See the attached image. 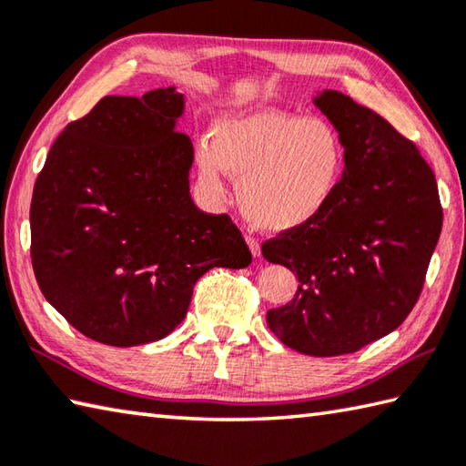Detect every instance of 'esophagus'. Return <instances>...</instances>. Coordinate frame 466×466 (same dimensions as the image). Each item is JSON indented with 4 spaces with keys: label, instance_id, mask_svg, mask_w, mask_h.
Returning a JSON list of instances; mask_svg holds the SVG:
<instances>
[{
    "label": "esophagus",
    "instance_id": "esophagus-1",
    "mask_svg": "<svg viewBox=\"0 0 466 466\" xmlns=\"http://www.w3.org/2000/svg\"><path fill=\"white\" fill-rule=\"evenodd\" d=\"M247 244H248V248L252 252V257H260V242L255 238V236L247 234Z\"/></svg>",
    "mask_w": 466,
    "mask_h": 466
}]
</instances>
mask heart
<instances>
[{"mask_svg": "<svg viewBox=\"0 0 466 466\" xmlns=\"http://www.w3.org/2000/svg\"><path fill=\"white\" fill-rule=\"evenodd\" d=\"M344 163V145L328 122L270 107L224 116L214 142L196 147L201 189L222 201L228 171L240 177L242 214L267 232H291L316 219L334 198Z\"/></svg>", "mask_w": 466, "mask_h": 466, "instance_id": "heart-1", "label": "heart"}]
</instances>
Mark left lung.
I'll use <instances>...</instances> for the list:
<instances>
[{"instance_id":"1","label":"left lung","mask_w":466,"mask_h":466,"mask_svg":"<svg viewBox=\"0 0 466 466\" xmlns=\"http://www.w3.org/2000/svg\"><path fill=\"white\" fill-rule=\"evenodd\" d=\"M340 137V185L309 224L279 232L262 257L298 275L295 298L267 311L285 346L340 357L410 316L442 230L432 168L385 117L340 91L314 99Z\"/></svg>"}]
</instances>
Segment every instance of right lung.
I'll use <instances>...</instances> for the list:
<instances>
[{
  "instance_id": "1",
  "label": "right lung",
  "mask_w": 466,
  "mask_h": 466,
  "mask_svg": "<svg viewBox=\"0 0 466 466\" xmlns=\"http://www.w3.org/2000/svg\"><path fill=\"white\" fill-rule=\"evenodd\" d=\"M175 87L107 96L61 132L34 185L30 257L42 295L81 334L138 346L171 334L198 279L252 255L228 214L189 196L193 147Z\"/></svg>"
}]
</instances>
